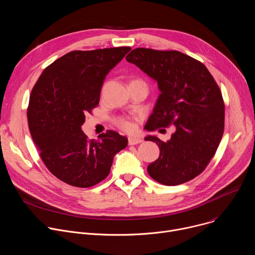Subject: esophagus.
Returning <instances> with one entry per match:
<instances>
[{
    "mask_svg": "<svg viewBox=\"0 0 255 255\" xmlns=\"http://www.w3.org/2000/svg\"><path fill=\"white\" fill-rule=\"evenodd\" d=\"M142 142V139L139 138V137H135V136H130L128 138V143L129 145H136V144H139Z\"/></svg>",
    "mask_w": 255,
    "mask_h": 255,
    "instance_id": "34e87169",
    "label": "esophagus"
}]
</instances>
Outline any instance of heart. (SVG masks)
Wrapping results in <instances>:
<instances>
[{"label": "heart", "instance_id": "obj_1", "mask_svg": "<svg viewBox=\"0 0 255 255\" xmlns=\"http://www.w3.org/2000/svg\"><path fill=\"white\" fill-rule=\"evenodd\" d=\"M116 125L126 132H132L135 129V125L132 119L130 118H119L115 121Z\"/></svg>", "mask_w": 255, "mask_h": 255}]
</instances>
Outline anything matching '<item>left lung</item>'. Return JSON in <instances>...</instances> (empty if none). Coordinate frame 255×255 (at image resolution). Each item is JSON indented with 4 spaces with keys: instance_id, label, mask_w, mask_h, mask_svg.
I'll return each instance as SVG.
<instances>
[{
    "instance_id": "left-lung-1",
    "label": "left lung",
    "mask_w": 255,
    "mask_h": 255,
    "mask_svg": "<svg viewBox=\"0 0 255 255\" xmlns=\"http://www.w3.org/2000/svg\"><path fill=\"white\" fill-rule=\"evenodd\" d=\"M126 60L156 81L160 91L145 129L175 128L166 142L151 135L145 138L160 150L147 171L165 186L187 183L206 168L222 139L225 106L221 91L201 61L176 50L136 48Z\"/></svg>"
}]
</instances>
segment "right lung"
I'll return each instance as SVG.
<instances>
[{
	"mask_svg": "<svg viewBox=\"0 0 255 255\" xmlns=\"http://www.w3.org/2000/svg\"><path fill=\"white\" fill-rule=\"evenodd\" d=\"M131 50L114 47L68 52L48 65L32 89L28 126L48 170L65 184L90 188L110 172L128 139L108 130L90 140L82 130L99 105L106 76Z\"/></svg>",
	"mask_w": 255,
	"mask_h": 255,
	"instance_id": "obj_1",
	"label": "right lung"
}]
</instances>
